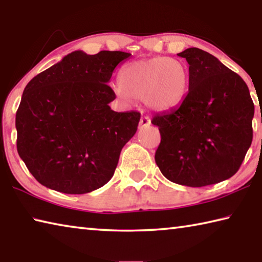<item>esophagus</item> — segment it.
<instances>
[{"instance_id":"1","label":"esophagus","mask_w":262,"mask_h":262,"mask_svg":"<svg viewBox=\"0 0 262 262\" xmlns=\"http://www.w3.org/2000/svg\"><path fill=\"white\" fill-rule=\"evenodd\" d=\"M150 119L149 117H142L141 120H140V128H144V127H148L150 126Z\"/></svg>"}]
</instances>
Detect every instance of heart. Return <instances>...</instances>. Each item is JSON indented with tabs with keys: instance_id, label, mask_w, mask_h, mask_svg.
Wrapping results in <instances>:
<instances>
[{
	"instance_id": "obj_1",
	"label": "heart",
	"mask_w": 262,
	"mask_h": 262,
	"mask_svg": "<svg viewBox=\"0 0 262 262\" xmlns=\"http://www.w3.org/2000/svg\"><path fill=\"white\" fill-rule=\"evenodd\" d=\"M188 78L187 68L171 57L135 61L120 70L117 94L122 98L143 99L155 112H166L183 101Z\"/></svg>"
}]
</instances>
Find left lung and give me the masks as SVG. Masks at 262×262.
Listing matches in <instances>:
<instances>
[{"label": "left lung", "instance_id": "obj_1", "mask_svg": "<svg viewBox=\"0 0 262 262\" xmlns=\"http://www.w3.org/2000/svg\"><path fill=\"white\" fill-rule=\"evenodd\" d=\"M178 55L189 64L188 94L152 118L161 133L155 161L172 183H221L239 170L251 147L254 104L243 78L214 55L196 47Z\"/></svg>", "mask_w": 262, "mask_h": 262}]
</instances>
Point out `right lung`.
<instances>
[{
	"instance_id": "right-lung-1",
	"label": "right lung",
	"mask_w": 262,
	"mask_h": 262,
	"mask_svg": "<svg viewBox=\"0 0 262 262\" xmlns=\"http://www.w3.org/2000/svg\"><path fill=\"white\" fill-rule=\"evenodd\" d=\"M132 54L75 51L33 77L16 113L17 151L35 179L66 194L107 184L121 149L137 130L139 112H114L107 83Z\"/></svg>"
}]
</instances>
